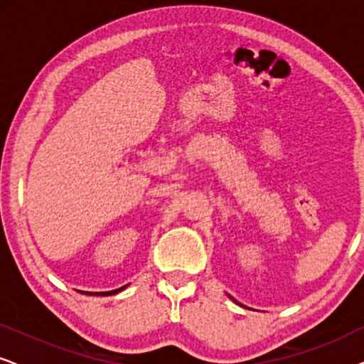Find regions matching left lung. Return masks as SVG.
<instances>
[{
  "mask_svg": "<svg viewBox=\"0 0 364 364\" xmlns=\"http://www.w3.org/2000/svg\"><path fill=\"white\" fill-rule=\"evenodd\" d=\"M228 296H230V295H228ZM230 300H232L233 303H237V305H240V306H243V305H242V303H238V301L235 300V298H232V296H230Z\"/></svg>",
  "mask_w": 364,
  "mask_h": 364,
  "instance_id": "1",
  "label": "left lung"
}]
</instances>
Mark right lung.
Segmentation results:
<instances>
[{
  "instance_id": "right-lung-1",
  "label": "right lung",
  "mask_w": 364,
  "mask_h": 364,
  "mask_svg": "<svg viewBox=\"0 0 364 364\" xmlns=\"http://www.w3.org/2000/svg\"><path fill=\"white\" fill-rule=\"evenodd\" d=\"M127 285H124L121 288H117V290H111V291H86V295H92V296H109V295H116V293L122 291L124 288ZM79 293H84V291H79Z\"/></svg>"
}]
</instances>
